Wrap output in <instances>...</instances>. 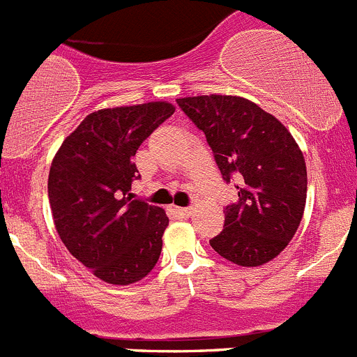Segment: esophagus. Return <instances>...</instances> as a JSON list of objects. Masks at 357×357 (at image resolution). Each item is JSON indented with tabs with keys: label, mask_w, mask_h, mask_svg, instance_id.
<instances>
[{
	"label": "esophagus",
	"mask_w": 357,
	"mask_h": 357,
	"mask_svg": "<svg viewBox=\"0 0 357 357\" xmlns=\"http://www.w3.org/2000/svg\"><path fill=\"white\" fill-rule=\"evenodd\" d=\"M175 213L178 214V216H181V218H189V216H191V213H193V211H191V207H176Z\"/></svg>",
	"instance_id": "34e87169"
}]
</instances>
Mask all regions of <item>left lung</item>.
Listing matches in <instances>:
<instances>
[{
  "label": "left lung",
  "mask_w": 357,
  "mask_h": 357,
  "mask_svg": "<svg viewBox=\"0 0 357 357\" xmlns=\"http://www.w3.org/2000/svg\"><path fill=\"white\" fill-rule=\"evenodd\" d=\"M176 103L206 134L223 181L238 189L211 247L239 266L272 261L304 214L307 172L298 144L279 119L245 98L211 94Z\"/></svg>",
  "instance_id": "1"
}]
</instances>
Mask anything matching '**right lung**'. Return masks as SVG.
I'll return each instance as SVG.
<instances>
[{
  "label": "right lung",
  "instance_id": "obj_1",
  "mask_svg": "<svg viewBox=\"0 0 357 357\" xmlns=\"http://www.w3.org/2000/svg\"><path fill=\"white\" fill-rule=\"evenodd\" d=\"M173 112L166 102L93 112L66 137L50 168L56 232L66 248L109 284L137 282L159 261L168 216L127 195L139 178L135 151Z\"/></svg>",
  "mask_w": 357,
  "mask_h": 357
}]
</instances>
